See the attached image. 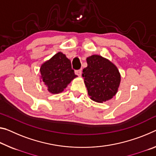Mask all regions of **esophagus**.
Masks as SVG:
<instances>
[{
    "instance_id": "34e87169",
    "label": "esophagus",
    "mask_w": 156,
    "mask_h": 156,
    "mask_svg": "<svg viewBox=\"0 0 156 156\" xmlns=\"http://www.w3.org/2000/svg\"><path fill=\"white\" fill-rule=\"evenodd\" d=\"M75 73L77 76H81V73H82V70H81V69H79V70H76L75 71Z\"/></svg>"
}]
</instances>
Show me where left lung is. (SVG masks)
<instances>
[{
	"mask_svg": "<svg viewBox=\"0 0 156 156\" xmlns=\"http://www.w3.org/2000/svg\"><path fill=\"white\" fill-rule=\"evenodd\" d=\"M87 63L82 76L90 98L98 103L111 99L117 94L121 81L117 66L98 55L89 57Z\"/></svg>",
	"mask_w": 156,
	"mask_h": 156,
	"instance_id": "1",
	"label": "left lung"
}]
</instances>
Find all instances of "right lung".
I'll use <instances>...</instances> for the list:
<instances>
[{
  "instance_id": "right-lung-1",
  "label": "right lung",
  "mask_w": 156,
  "mask_h": 156,
  "mask_svg": "<svg viewBox=\"0 0 156 156\" xmlns=\"http://www.w3.org/2000/svg\"><path fill=\"white\" fill-rule=\"evenodd\" d=\"M40 73L43 82L51 94L63 91L68 84L77 77L71 68V61L61 52L41 66Z\"/></svg>"
}]
</instances>
